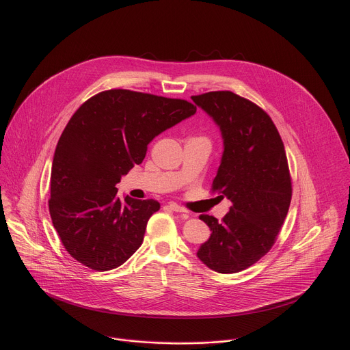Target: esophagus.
Segmentation results:
<instances>
[{"label":"esophagus","instance_id":"1","mask_svg":"<svg viewBox=\"0 0 350 350\" xmlns=\"http://www.w3.org/2000/svg\"><path fill=\"white\" fill-rule=\"evenodd\" d=\"M167 208H169L170 211H173V212H178V213H187V211H185L183 206H180V205H176V204H169V205H167Z\"/></svg>","mask_w":350,"mask_h":350}]
</instances>
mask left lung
Wrapping results in <instances>:
<instances>
[{"instance_id":"obj_1","label":"left lung","mask_w":350,"mask_h":350,"mask_svg":"<svg viewBox=\"0 0 350 350\" xmlns=\"http://www.w3.org/2000/svg\"><path fill=\"white\" fill-rule=\"evenodd\" d=\"M191 98L220 127L224 152L212 192L231 201L221 221L199 216L212 234L196 255L217 273H238L270 251L286 217L292 183L284 142L271 118L246 98L231 91Z\"/></svg>"}]
</instances>
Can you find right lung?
<instances>
[{
	"mask_svg": "<svg viewBox=\"0 0 350 350\" xmlns=\"http://www.w3.org/2000/svg\"><path fill=\"white\" fill-rule=\"evenodd\" d=\"M185 99L113 88L91 96L66 124L53 161L49 215L68 254L91 270L122 266L141 246L155 199L118 198L148 144L192 116Z\"/></svg>",
	"mask_w": 350,
	"mask_h": 350,
	"instance_id": "add662e5",
	"label": "right lung"
}]
</instances>
